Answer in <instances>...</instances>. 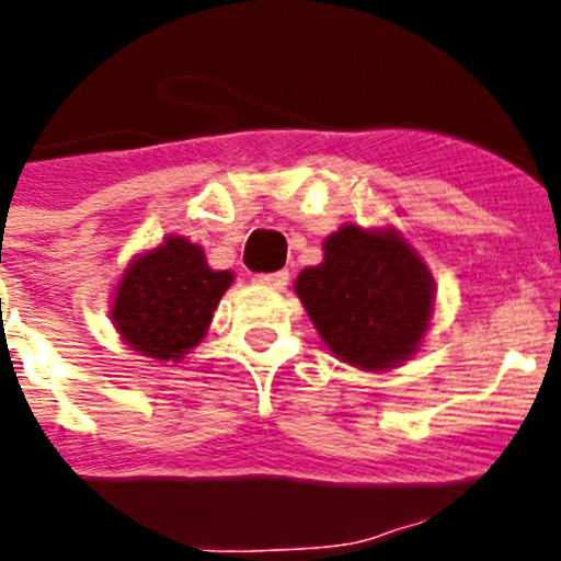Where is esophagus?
<instances>
[{
  "label": "esophagus",
  "mask_w": 561,
  "mask_h": 561,
  "mask_svg": "<svg viewBox=\"0 0 561 561\" xmlns=\"http://www.w3.org/2000/svg\"><path fill=\"white\" fill-rule=\"evenodd\" d=\"M287 279H290V274H287V271H276V274H260L254 282H260V285H265V287H285Z\"/></svg>",
  "instance_id": "esophagus-1"
}]
</instances>
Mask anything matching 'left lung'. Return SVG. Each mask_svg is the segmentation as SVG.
I'll list each match as a JSON object with an SVG mask.
<instances>
[{"instance_id": "1", "label": "left lung", "mask_w": 561, "mask_h": 561, "mask_svg": "<svg viewBox=\"0 0 561 561\" xmlns=\"http://www.w3.org/2000/svg\"><path fill=\"white\" fill-rule=\"evenodd\" d=\"M296 296L334 357L381 374L421 352L437 287L399 229L343 224L321 263L296 276Z\"/></svg>"}]
</instances>
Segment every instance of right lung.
<instances>
[{
	"mask_svg": "<svg viewBox=\"0 0 561 561\" xmlns=\"http://www.w3.org/2000/svg\"><path fill=\"white\" fill-rule=\"evenodd\" d=\"M232 271H216L198 243L169 234L127 263L110 301V321L140 357L180 363L213 323Z\"/></svg>",
	"mask_w": 561,
	"mask_h": 561,
	"instance_id": "obj_1",
	"label": "right lung"
}]
</instances>
